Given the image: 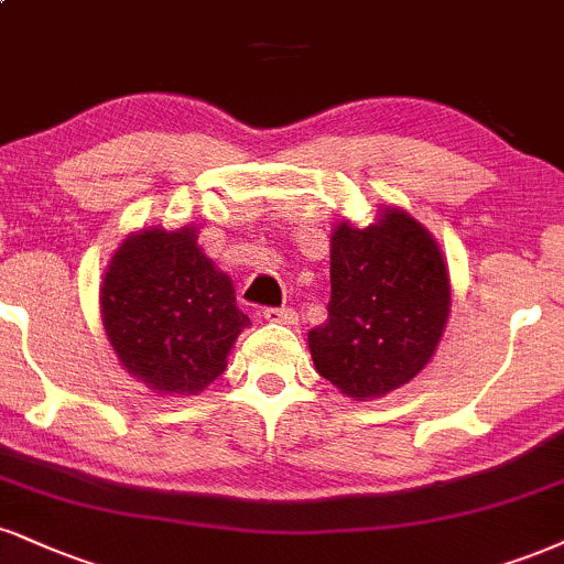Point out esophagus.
I'll return each mask as SVG.
<instances>
[{
    "label": "esophagus",
    "mask_w": 564,
    "mask_h": 564,
    "mask_svg": "<svg viewBox=\"0 0 564 564\" xmlns=\"http://www.w3.org/2000/svg\"><path fill=\"white\" fill-rule=\"evenodd\" d=\"M264 321L270 323H281V325H294L300 317L291 307H268L264 310Z\"/></svg>",
    "instance_id": "34e87169"
}]
</instances>
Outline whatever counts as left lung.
<instances>
[{"label":"left lung","instance_id":"obj_1","mask_svg":"<svg viewBox=\"0 0 564 564\" xmlns=\"http://www.w3.org/2000/svg\"><path fill=\"white\" fill-rule=\"evenodd\" d=\"M452 307L438 243L404 209L330 236L328 321L307 334L312 362L351 399L410 383L436 355Z\"/></svg>","mask_w":564,"mask_h":564}]
</instances>
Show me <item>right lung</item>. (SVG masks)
I'll return each mask as SVG.
<instances>
[{"label":"right lung","instance_id":"add662e5","mask_svg":"<svg viewBox=\"0 0 564 564\" xmlns=\"http://www.w3.org/2000/svg\"><path fill=\"white\" fill-rule=\"evenodd\" d=\"M99 307L120 365L158 393L205 391L252 325L194 226L128 236L101 278Z\"/></svg>","mask_w":564,"mask_h":564}]
</instances>
